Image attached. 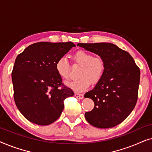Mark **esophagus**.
<instances>
[{
	"instance_id": "34e87169",
	"label": "esophagus",
	"mask_w": 152,
	"mask_h": 152,
	"mask_svg": "<svg viewBox=\"0 0 152 152\" xmlns=\"http://www.w3.org/2000/svg\"><path fill=\"white\" fill-rule=\"evenodd\" d=\"M75 96L77 99H82L84 98V95L80 94V93H75Z\"/></svg>"
}]
</instances>
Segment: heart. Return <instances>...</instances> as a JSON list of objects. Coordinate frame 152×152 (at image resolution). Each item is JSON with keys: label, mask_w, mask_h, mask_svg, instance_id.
Returning a JSON list of instances; mask_svg holds the SVG:
<instances>
[{"label": "heart", "mask_w": 152, "mask_h": 152, "mask_svg": "<svg viewBox=\"0 0 152 152\" xmlns=\"http://www.w3.org/2000/svg\"><path fill=\"white\" fill-rule=\"evenodd\" d=\"M74 63L81 66L78 80L68 82L66 85L76 92L86 90L93 84L102 80L105 71V62L99 56L93 57L92 54L84 50H79L72 55ZM55 69L57 74L64 80L69 77V64L66 57H60L56 61Z\"/></svg>", "instance_id": "heart-1"}]
</instances>
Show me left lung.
<instances>
[{
	"instance_id": "1",
	"label": "left lung",
	"mask_w": 152,
	"mask_h": 152,
	"mask_svg": "<svg viewBox=\"0 0 152 152\" xmlns=\"http://www.w3.org/2000/svg\"><path fill=\"white\" fill-rule=\"evenodd\" d=\"M78 46L103 58L105 71L94 88L85 93L94 102L85 113L87 122L97 128L113 127L132 113L138 99L140 69L127 52L110 43H78Z\"/></svg>"
}]
</instances>
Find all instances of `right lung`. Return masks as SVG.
Here are the masks:
<instances>
[{"label":"right lung","mask_w":152,"mask_h":152,"mask_svg":"<svg viewBox=\"0 0 152 152\" xmlns=\"http://www.w3.org/2000/svg\"><path fill=\"white\" fill-rule=\"evenodd\" d=\"M75 45L72 42H39L27 47L16 58L12 72L14 97L22 115L32 123L48 125L63 111L64 100L73 96L62 86L56 61Z\"/></svg>","instance_id":"add662e5"}]
</instances>
